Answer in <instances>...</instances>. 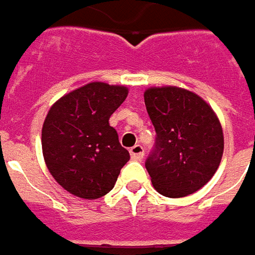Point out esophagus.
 <instances>
[{"label": "esophagus", "mask_w": 255, "mask_h": 255, "mask_svg": "<svg viewBox=\"0 0 255 255\" xmlns=\"http://www.w3.org/2000/svg\"><path fill=\"white\" fill-rule=\"evenodd\" d=\"M130 156L136 160L142 159V156H144V148L140 144H137L133 148H130Z\"/></svg>", "instance_id": "1"}]
</instances>
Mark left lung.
<instances>
[{
	"label": "left lung",
	"mask_w": 255,
	"mask_h": 255,
	"mask_svg": "<svg viewBox=\"0 0 255 255\" xmlns=\"http://www.w3.org/2000/svg\"><path fill=\"white\" fill-rule=\"evenodd\" d=\"M144 102L156 131L145 162L153 188L167 198L194 194L221 163L224 134L217 114L200 96L177 86L148 88Z\"/></svg>",
	"instance_id": "1"
}]
</instances>
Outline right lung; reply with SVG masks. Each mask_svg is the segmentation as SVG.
Segmentation results:
<instances>
[{"label":"right lung","mask_w":255,"mask_h":255,"mask_svg":"<svg viewBox=\"0 0 255 255\" xmlns=\"http://www.w3.org/2000/svg\"><path fill=\"white\" fill-rule=\"evenodd\" d=\"M122 85L90 82L60 97L42 125V153L48 170L67 192L97 199L114 188L129 151L110 126L125 102Z\"/></svg>","instance_id":"obj_1"}]
</instances>
